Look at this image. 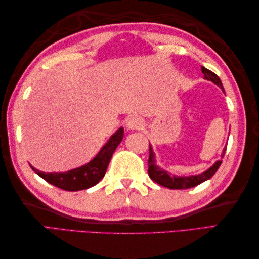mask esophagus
Masks as SVG:
<instances>
[{
	"mask_svg": "<svg viewBox=\"0 0 259 259\" xmlns=\"http://www.w3.org/2000/svg\"><path fill=\"white\" fill-rule=\"evenodd\" d=\"M126 126H128L129 130H140L144 126V121L139 117H133L129 119Z\"/></svg>",
	"mask_w": 259,
	"mask_h": 259,
	"instance_id": "1",
	"label": "esophagus"
}]
</instances>
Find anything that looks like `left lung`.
Listing matches in <instances>:
<instances>
[{"label": "left lung", "instance_id": "1", "mask_svg": "<svg viewBox=\"0 0 259 259\" xmlns=\"http://www.w3.org/2000/svg\"><path fill=\"white\" fill-rule=\"evenodd\" d=\"M201 72L203 73V78L213 82L214 84L218 85L224 91L223 83L217 74H214L210 70L206 69L205 67H201ZM226 148L227 146H225L222 153V158H224L225 156ZM221 164H222V160H218L214 162L208 170L199 175L187 176V177L171 176V174L167 172L166 170L156 166L155 152H153L151 146L149 145V160H148V174H149V177L155 181V183L161 185L163 187H167L169 189H188V188H191V187H196L198 185H200L201 183H203V181L210 179L212 176L216 174L218 168L221 167Z\"/></svg>", "mask_w": 259, "mask_h": 259}]
</instances>
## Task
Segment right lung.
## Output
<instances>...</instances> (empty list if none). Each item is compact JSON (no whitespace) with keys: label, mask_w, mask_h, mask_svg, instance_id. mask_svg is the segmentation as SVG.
<instances>
[{"label":"right lung","mask_w":259,"mask_h":259,"mask_svg":"<svg viewBox=\"0 0 259 259\" xmlns=\"http://www.w3.org/2000/svg\"><path fill=\"white\" fill-rule=\"evenodd\" d=\"M123 128H119L111 136L98 155L90 162L79 168L65 172H43L33 168V171L48 181L49 184L68 191H78L88 189L97 185L106 175L109 162L111 160L114 150L123 139Z\"/></svg>","instance_id":"right-lung-1"}]
</instances>
